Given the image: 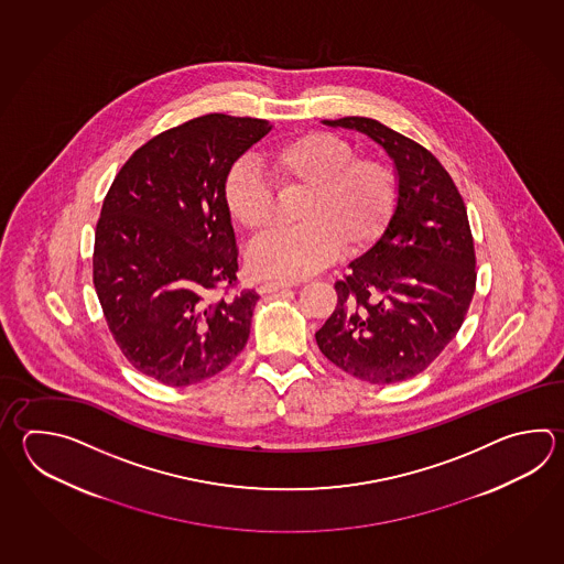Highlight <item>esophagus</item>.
Here are the masks:
<instances>
[{
    "label": "esophagus",
    "instance_id": "obj_1",
    "mask_svg": "<svg viewBox=\"0 0 564 564\" xmlns=\"http://www.w3.org/2000/svg\"><path fill=\"white\" fill-rule=\"evenodd\" d=\"M289 288L288 281H264L259 285V293L261 295H267V293H275V291H281V289Z\"/></svg>",
    "mask_w": 564,
    "mask_h": 564
}]
</instances>
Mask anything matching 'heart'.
<instances>
[{"mask_svg": "<svg viewBox=\"0 0 564 564\" xmlns=\"http://www.w3.org/2000/svg\"><path fill=\"white\" fill-rule=\"evenodd\" d=\"M279 194L300 196L297 227L279 230L249 253L251 271L301 279L332 263L339 249L357 253L380 239L398 203V181L388 162L356 154L349 140L313 130L285 140L263 156ZM225 205L241 227L261 237L275 227L281 197L251 159L235 162L223 184Z\"/></svg>", "mask_w": 564, "mask_h": 564, "instance_id": "b5f03b06", "label": "heart"}]
</instances>
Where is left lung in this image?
I'll list each match as a JSON object with an SVG mask.
<instances>
[{
	"label": "left lung",
	"mask_w": 564,
	"mask_h": 564,
	"mask_svg": "<svg viewBox=\"0 0 564 564\" xmlns=\"http://www.w3.org/2000/svg\"><path fill=\"white\" fill-rule=\"evenodd\" d=\"M323 124L368 134L390 154L398 205L380 241L335 283L337 305L315 339L357 380H410L456 337L470 307L476 254L468 213L448 171L415 140L364 116Z\"/></svg>",
	"instance_id": "1"
}]
</instances>
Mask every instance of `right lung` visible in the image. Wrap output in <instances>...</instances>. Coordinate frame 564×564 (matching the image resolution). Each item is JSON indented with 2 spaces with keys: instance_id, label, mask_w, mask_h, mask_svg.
<instances>
[{
  "instance_id": "right-lung-1",
  "label": "right lung",
  "mask_w": 564,
  "mask_h": 564,
  "mask_svg": "<svg viewBox=\"0 0 564 564\" xmlns=\"http://www.w3.org/2000/svg\"><path fill=\"white\" fill-rule=\"evenodd\" d=\"M269 130L261 118L198 116L142 144L104 198L94 288L120 351L164 386L217 376L249 339L259 295H229L239 249L223 184Z\"/></svg>"
}]
</instances>
